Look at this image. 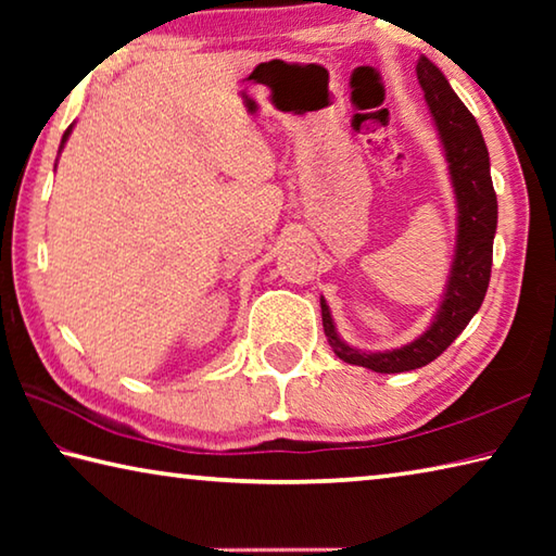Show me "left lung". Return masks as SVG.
<instances>
[{"label":"left lung","instance_id":"1","mask_svg":"<svg viewBox=\"0 0 556 556\" xmlns=\"http://www.w3.org/2000/svg\"><path fill=\"white\" fill-rule=\"evenodd\" d=\"M417 80L425 90V100L444 147L456 199V250L441 304L427 331L412 343L392 351H357L338 336L331 308L321 296L324 333L333 353L343 363L384 375L417 370L437 361L476 316L491 281L493 238L497 228V199L481 127L448 86L444 73L427 55H421L417 63Z\"/></svg>","mask_w":556,"mask_h":556}]
</instances>
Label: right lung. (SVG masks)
Returning <instances> with one entry per match:
<instances>
[{
  "label": "right lung",
  "mask_w": 556,
  "mask_h": 556,
  "mask_svg": "<svg viewBox=\"0 0 556 556\" xmlns=\"http://www.w3.org/2000/svg\"><path fill=\"white\" fill-rule=\"evenodd\" d=\"M71 131H73V125H71V127H68V129H65V131H63V139H61V147H59V154H61V149H63V144H65V142H68V137H71Z\"/></svg>",
  "instance_id": "1"
}]
</instances>
